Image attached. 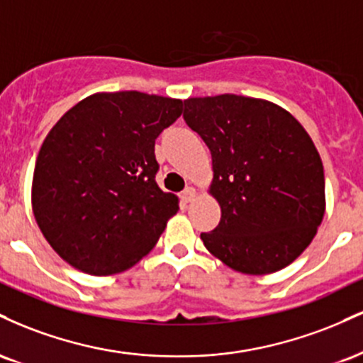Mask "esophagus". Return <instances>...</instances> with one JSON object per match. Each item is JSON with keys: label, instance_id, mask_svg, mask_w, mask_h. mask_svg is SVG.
<instances>
[{"label": "esophagus", "instance_id": "esophagus-1", "mask_svg": "<svg viewBox=\"0 0 363 363\" xmlns=\"http://www.w3.org/2000/svg\"><path fill=\"white\" fill-rule=\"evenodd\" d=\"M194 196H196V191L193 189V187H186V189L181 193L182 203H191L194 199Z\"/></svg>", "mask_w": 363, "mask_h": 363}]
</instances>
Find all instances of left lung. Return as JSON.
<instances>
[{
  "instance_id": "obj_1",
  "label": "left lung",
  "mask_w": 363,
  "mask_h": 363,
  "mask_svg": "<svg viewBox=\"0 0 363 363\" xmlns=\"http://www.w3.org/2000/svg\"><path fill=\"white\" fill-rule=\"evenodd\" d=\"M186 124L211 152L210 193L222 218L201 240L232 269L268 274L312 242L324 216V169L294 116L261 99L225 94L184 101Z\"/></svg>"
}]
</instances>
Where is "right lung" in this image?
<instances>
[{
	"mask_svg": "<svg viewBox=\"0 0 363 363\" xmlns=\"http://www.w3.org/2000/svg\"><path fill=\"white\" fill-rule=\"evenodd\" d=\"M181 114L177 99L95 94L45 136L32 208L48 242L73 268L106 277L152 251L179 210L176 196L157 186L155 140Z\"/></svg>",
	"mask_w": 363,
	"mask_h": 363,
	"instance_id": "add662e5",
	"label": "right lung"
}]
</instances>
